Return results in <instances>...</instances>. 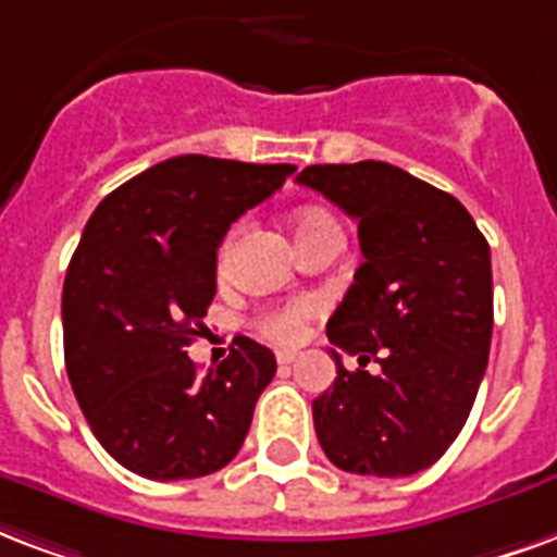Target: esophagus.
<instances>
[{"label":"esophagus","instance_id":"1","mask_svg":"<svg viewBox=\"0 0 557 557\" xmlns=\"http://www.w3.org/2000/svg\"><path fill=\"white\" fill-rule=\"evenodd\" d=\"M295 360H298V351H277L280 366H292Z\"/></svg>","mask_w":557,"mask_h":557}]
</instances>
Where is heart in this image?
Wrapping results in <instances>:
<instances>
[{
  "label": "heart",
  "mask_w": 557,
  "mask_h": 557,
  "mask_svg": "<svg viewBox=\"0 0 557 557\" xmlns=\"http://www.w3.org/2000/svg\"><path fill=\"white\" fill-rule=\"evenodd\" d=\"M324 221H333V218L324 215V212H307V215L298 218V233H304V230H310L315 224H324ZM307 315H310V304L307 300H292V304L274 307V310L259 312L257 327L268 339L292 345V342L300 339Z\"/></svg>",
  "instance_id": "b5f03b06"
}]
</instances>
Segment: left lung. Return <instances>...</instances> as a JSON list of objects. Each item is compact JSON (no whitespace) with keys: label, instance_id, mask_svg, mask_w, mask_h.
Wrapping results in <instances>:
<instances>
[{"label":"left lung","instance_id":"8db88e82","mask_svg":"<svg viewBox=\"0 0 557 557\" xmlns=\"http://www.w3.org/2000/svg\"><path fill=\"white\" fill-rule=\"evenodd\" d=\"M298 183L357 221L362 250L327 321V339L360 369L348 372L331 351L336 381L312 401L321 448L354 475H416L467 425L487 369V238L457 197L395 164H310Z\"/></svg>","mask_w":557,"mask_h":557}]
</instances>
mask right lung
Segmentation results:
<instances>
[{
  "instance_id": "1",
  "label": "right lung",
  "mask_w": 557,
  "mask_h": 557,
  "mask_svg": "<svg viewBox=\"0 0 557 557\" xmlns=\"http://www.w3.org/2000/svg\"><path fill=\"white\" fill-rule=\"evenodd\" d=\"M289 174L295 164L174 156L114 188L85 224L61 295L64 362L94 436L135 475L203 478L245 443L274 354L236 336L200 374L185 348L206 331L226 230Z\"/></svg>"
}]
</instances>
